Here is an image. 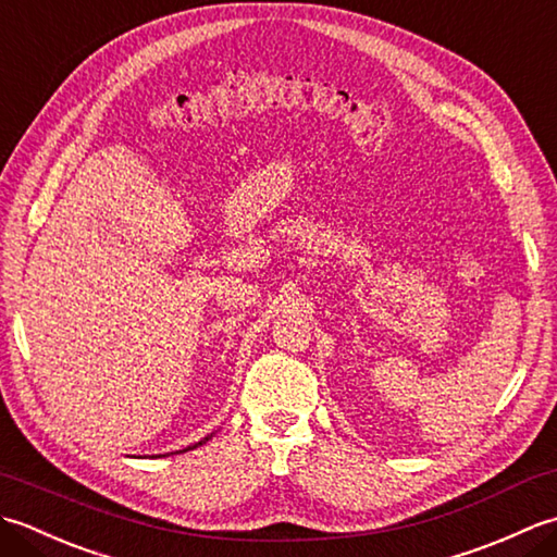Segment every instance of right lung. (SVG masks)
I'll return each mask as SVG.
<instances>
[{
  "label": "right lung",
  "instance_id": "obj_1",
  "mask_svg": "<svg viewBox=\"0 0 557 557\" xmlns=\"http://www.w3.org/2000/svg\"><path fill=\"white\" fill-rule=\"evenodd\" d=\"M206 441H210V435H208V437H203V441H198V443H196V445H191V447H186V449H196V447H198V445H203V443H206ZM186 449H180V453H186Z\"/></svg>",
  "mask_w": 557,
  "mask_h": 557
}]
</instances>
